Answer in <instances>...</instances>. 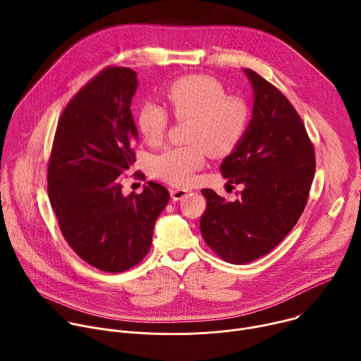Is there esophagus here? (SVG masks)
I'll list each match as a JSON object with an SVG mask.
<instances>
[{"instance_id":"34e87169","label":"esophagus","mask_w":361,"mask_h":361,"mask_svg":"<svg viewBox=\"0 0 361 361\" xmlns=\"http://www.w3.org/2000/svg\"><path fill=\"white\" fill-rule=\"evenodd\" d=\"M188 191H190L188 188H176V187L170 188V194H171V198H173L174 201H178V200L184 198Z\"/></svg>"}]
</instances>
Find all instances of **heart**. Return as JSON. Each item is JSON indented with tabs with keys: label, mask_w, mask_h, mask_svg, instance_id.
I'll list each match as a JSON object with an SVG mask.
<instances>
[{
	"label": "heart",
	"mask_w": 361,
	"mask_h": 361,
	"mask_svg": "<svg viewBox=\"0 0 361 361\" xmlns=\"http://www.w3.org/2000/svg\"><path fill=\"white\" fill-rule=\"evenodd\" d=\"M174 116L194 120L185 147H171L152 163L156 176L174 185L188 184L205 163L207 148L213 154L233 149L241 140L248 109L238 97L227 95L224 87L207 75H188L173 81L166 91ZM167 110L154 101H145L138 110L137 126L149 144H159L169 128Z\"/></svg>",
	"instance_id": "1"
}]
</instances>
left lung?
<instances>
[{"label":"left lung","instance_id":"left-lung-1","mask_svg":"<svg viewBox=\"0 0 361 361\" xmlns=\"http://www.w3.org/2000/svg\"><path fill=\"white\" fill-rule=\"evenodd\" d=\"M250 126L221 164L228 184H241L235 201L201 190L204 241L227 263L245 264L270 252L304 212L316 173L314 145L287 97L255 71Z\"/></svg>","mask_w":361,"mask_h":361}]
</instances>
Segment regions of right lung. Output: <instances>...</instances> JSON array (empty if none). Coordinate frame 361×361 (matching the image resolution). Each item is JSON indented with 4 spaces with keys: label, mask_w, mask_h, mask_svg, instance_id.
Instances as JSON below:
<instances>
[{
    "label": "right lung",
    "mask_w": 361,
    "mask_h": 361,
    "mask_svg": "<svg viewBox=\"0 0 361 361\" xmlns=\"http://www.w3.org/2000/svg\"><path fill=\"white\" fill-rule=\"evenodd\" d=\"M137 82L127 67H107L90 80L64 109L48 160L47 190L63 237L80 259L107 273L144 259L170 200L152 181L140 194H123L121 181L135 163L130 106Z\"/></svg>",
    "instance_id": "obj_1"
}]
</instances>
